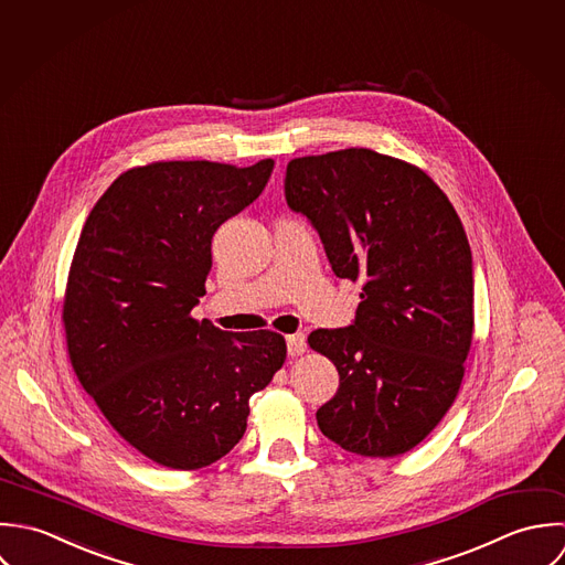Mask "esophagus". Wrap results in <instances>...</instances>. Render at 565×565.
<instances>
[{
	"mask_svg": "<svg viewBox=\"0 0 565 565\" xmlns=\"http://www.w3.org/2000/svg\"><path fill=\"white\" fill-rule=\"evenodd\" d=\"M286 347H288V355L297 358L306 351V337L303 334H292L286 339Z\"/></svg>",
	"mask_w": 565,
	"mask_h": 565,
	"instance_id": "esophagus-1",
	"label": "esophagus"
}]
</instances>
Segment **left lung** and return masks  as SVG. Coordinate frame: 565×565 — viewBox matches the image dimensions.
<instances>
[{
	"mask_svg": "<svg viewBox=\"0 0 565 565\" xmlns=\"http://www.w3.org/2000/svg\"><path fill=\"white\" fill-rule=\"evenodd\" d=\"M288 207L317 228L340 279L362 281L349 328L310 347L339 369L321 433L360 456H399L450 411L473 332V266L462 223L419 168L366 150L299 157Z\"/></svg>",
	"mask_w": 565,
	"mask_h": 565,
	"instance_id": "left-lung-1",
	"label": "left lung"
}]
</instances>
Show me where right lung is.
<instances>
[{
  "label": "right lung",
  "instance_id": "1",
  "mask_svg": "<svg viewBox=\"0 0 565 565\" xmlns=\"http://www.w3.org/2000/svg\"><path fill=\"white\" fill-rule=\"evenodd\" d=\"M273 166L132 168L81 231L63 306L72 366L115 433L163 467L201 469L233 450L250 395L286 360L275 332L192 319L214 233L262 194Z\"/></svg>",
  "mask_w": 565,
  "mask_h": 565
}]
</instances>
